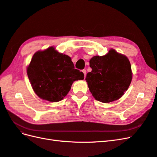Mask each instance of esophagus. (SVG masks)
Instances as JSON below:
<instances>
[{"mask_svg":"<svg viewBox=\"0 0 157 157\" xmlns=\"http://www.w3.org/2000/svg\"><path fill=\"white\" fill-rule=\"evenodd\" d=\"M82 72H83L84 76H85H85H86V71L85 69H83V70H82Z\"/></svg>","mask_w":157,"mask_h":157,"instance_id":"34e87169","label":"esophagus"}]
</instances>
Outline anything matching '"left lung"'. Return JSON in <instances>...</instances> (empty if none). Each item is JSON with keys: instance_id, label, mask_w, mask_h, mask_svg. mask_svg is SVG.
<instances>
[{"instance_id": "8db88e82", "label": "left lung", "mask_w": 157, "mask_h": 157, "mask_svg": "<svg viewBox=\"0 0 157 157\" xmlns=\"http://www.w3.org/2000/svg\"><path fill=\"white\" fill-rule=\"evenodd\" d=\"M90 72L85 78L96 100L109 103L119 99L132 81L130 61L126 56L110 49L105 56H94L90 61Z\"/></svg>"}]
</instances>
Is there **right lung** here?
Listing matches in <instances>:
<instances>
[{"label":"right lung","instance_id":"obj_1","mask_svg":"<svg viewBox=\"0 0 157 157\" xmlns=\"http://www.w3.org/2000/svg\"><path fill=\"white\" fill-rule=\"evenodd\" d=\"M28 77L34 93L40 98L59 102L84 74L75 69L70 56L59 53L53 47L34 53L27 67Z\"/></svg>","mask_w":157,"mask_h":157}]
</instances>
